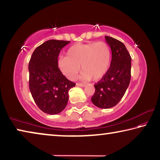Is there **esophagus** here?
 <instances>
[{
    "instance_id": "esophagus-1",
    "label": "esophagus",
    "mask_w": 160,
    "mask_h": 160,
    "mask_svg": "<svg viewBox=\"0 0 160 160\" xmlns=\"http://www.w3.org/2000/svg\"><path fill=\"white\" fill-rule=\"evenodd\" d=\"M76 85L77 86H79V87H81V88H84V87L86 86L85 84H84V83H77Z\"/></svg>"
}]
</instances>
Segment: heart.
Segmentation results:
<instances>
[{
	"label": "heart",
	"mask_w": 160,
	"mask_h": 160,
	"mask_svg": "<svg viewBox=\"0 0 160 160\" xmlns=\"http://www.w3.org/2000/svg\"><path fill=\"white\" fill-rule=\"evenodd\" d=\"M112 61V51L104 42L76 44L70 47L67 56H59L57 65L68 79L74 80L80 70L81 78L99 80L107 73Z\"/></svg>",
	"instance_id": "b5f03b06"
}]
</instances>
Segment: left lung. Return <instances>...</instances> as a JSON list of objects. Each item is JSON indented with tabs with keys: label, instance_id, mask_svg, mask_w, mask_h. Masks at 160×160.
Returning <instances> with one entry per match:
<instances>
[{
	"label": "left lung",
	"instance_id": "obj_1",
	"mask_svg": "<svg viewBox=\"0 0 160 160\" xmlns=\"http://www.w3.org/2000/svg\"><path fill=\"white\" fill-rule=\"evenodd\" d=\"M105 39L112 49V61L107 73L94 85L91 100L97 107L109 109L120 102L129 85L131 57L122 42L108 36Z\"/></svg>",
	"mask_w": 160,
	"mask_h": 160
}]
</instances>
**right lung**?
I'll use <instances>...</instances> for the list:
<instances>
[{
	"label": "right lung",
	"mask_w": 160,
	"mask_h": 160,
	"mask_svg": "<svg viewBox=\"0 0 160 160\" xmlns=\"http://www.w3.org/2000/svg\"><path fill=\"white\" fill-rule=\"evenodd\" d=\"M69 43L48 40L36 48L29 61V90L37 107L48 114H57L66 108L68 92L75 85L57 65L59 53Z\"/></svg>",
	"instance_id": "add662e5"
}]
</instances>
